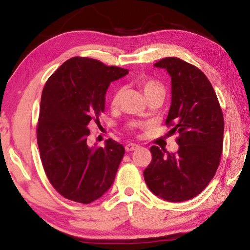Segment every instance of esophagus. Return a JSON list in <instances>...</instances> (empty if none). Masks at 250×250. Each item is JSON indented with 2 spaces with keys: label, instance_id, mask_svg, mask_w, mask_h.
Here are the masks:
<instances>
[{
  "label": "esophagus",
  "instance_id": "esophagus-1",
  "mask_svg": "<svg viewBox=\"0 0 250 250\" xmlns=\"http://www.w3.org/2000/svg\"><path fill=\"white\" fill-rule=\"evenodd\" d=\"M139 147L138 144H134V143H128L125 145V150L126 151H132V150H135L136 148Z\"/></svg>",
  "mask_w": 250,
  "mask_h": 250
}]
</instances>
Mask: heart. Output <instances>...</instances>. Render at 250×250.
Segmentation results:
<instances>
[{"mask_svg":"<svg viewBox=\"0 0 250 250\" xmlns=\"http://www.w3.org/2000/svg\"><path fill=\"white\" fill-rule=\"evenodd\" d=\"M140 87L142 90H143L146 97H148V96L153 95V94H155V93H158V92L165 93V89H164L163 84H161V83L158 82V81L151 80V79L141 80L140 81ZM122 93H124V90L118 89L115 92V94L112 95L111 101H110L111 108H117V107L120 105ZM133 125H135V124L131 125V126H133Z\"/></svg>","mask_w":250,"mask_h":250,"instance_id":"heart-1","label":"heart"}]
</instances>
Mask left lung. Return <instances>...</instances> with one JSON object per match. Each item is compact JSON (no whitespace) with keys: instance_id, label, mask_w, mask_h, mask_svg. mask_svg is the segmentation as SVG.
I'll list each match as a JSON object with an SVG mask.
<instances>
[{"instance_id":"8db88e82","label":"left lung","mask_w":250,"mask_h":250,"mask_svg":"<svg viewBox=\"0 0 250 250\" xmlns=\"http://www.w3.org/2000/svg\"><path fill=\"white\" fill-rule=\"evenodd\" d=\"M171 77V106L166 124L177 133L179 149L151 146L144 179L156 196L167 202L192 199L216 174L223 147L224 120L216 92L202 70L177 57L154 63Z\"/></svg>"}]
</instances>
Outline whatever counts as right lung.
Instances as JSON below:
<instances>
[{"instance_id": "right-lung-1", "label": "right lung", "mask_w": 250, "mask_h": 250, "mask_svg": "<svg viewBox=\"0 0 250 250\" xmlns=\"http://www.w3.org/2000/svg\"><path fill=\"white\" fill-rule=\"evenodd\" d=\"M128 73L92 58L73 57L44 85L38 145L47 179L67 199L90 204L114 183L125 147L111 139L104 147L90 146L87 125L104 112L110 83Z\"/></svg>"}]
</instances>
